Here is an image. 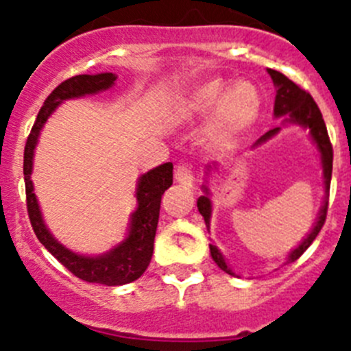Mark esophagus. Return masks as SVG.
Segmentation results:
<instances>
[{"label":"esophagus","mask_w":351,"mask_h":351,"mask_svg":"<svg viewBox=\"0 0 351 351\" xmlns=\"http://www.w3.org/2000/svg\"><path fill=\"white\" fill-rule=\"evenodd\" d=\"M175 180L184 187H193L194 185V175L193 169L189 166H178L175 169Z\"/></svg>","instance_id":"obj_1"}]
</instances>
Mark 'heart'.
Masks as SVG:
<instances>
[{
    "label": "heart",
    "instance_id": "heart-1",
    "mask_svg": "<svg viewBox=\"0 0 351 351\" xmlns=\"http://www.w3.org/2000/svg\"><path fill=\"white\" fill-rule=\"evenodd\" d=\"M184 109L194 118L210 114L203 141L210 150L233 148L252 129L261 112V93L254 83L239 79L226 84L224 79H208L189 91Z\"/></svg>",
    "mask_w": 351,
    "mask_h": 351
}]
</instances>
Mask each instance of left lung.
Here are the masks:
<instances>
[{
  "mask_svg": "<svg viewBox=\"0 0 351 351\" xmlns=\"http://www.w3.org/2000/svg\"><path fill=\"white\" fill-rule=\"evenodd\" d=\"M267 72L270 74L274 81V86H276V102H274V117L281 118L282 123L276 129L268 130L265 136H261L258 141L254 143L252 148L263 145L268 139H272L274 136L279 134V130L282 127H288V125H297V127H302V129L309 130L311 141L315 143L316 148L319 152V160H322V169H323V189H325V196H323L322 208L318 212V217L316 222L313 224L309 233L306 234V239L298 243L293 251L289 252L288 258H286V263H291V261L298 260L300 256L306 252V249L309 247L313 240L318 237L319 230H322L325 217H327V208H328V189H330V178H332V145L330 139H328L327 127H325V121H323L322 112H319L318 106L313 100V97L304 91L302 88L297 86V84L291 81V79L286 77L285 74L277 72V70L267 69ZM222 171V166L217 162H212L205 167V182L201 185L203 189V196L197 197V210L205 219L206 230H210V219H212V199H210V180L215 176V173ZM210 254H212V260L217 263V267L221 268L222 272L230 274V276H237V274L231 270V267L228 265L226 258L222 256V252L219 251V247L215 243H210Z\"/></svg>",
  "mask_w": 351,
  "mask_h": 351,
  "instance_id": "1",
  "label": "left lung"
}]
</instances>
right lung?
I'll use <instances>...</instances> for the list:
<instances>
[{
	"label": "right lung",
	"instance_id": "right-lung-1",
	"mask_svg": "<svg viewBox=\"0 0 351 351\" xmlns=\"http://www.w3.org/2000/svg\"><path fill=\"white\" fill-rule=\"evenodd\" d=\"M118 79L112 72L102 74H81L66 79L53 93L45 99L35 125H33L29 138L24 148V184H26V203H28L29 221L36 239L56 258L63 267H66L75 277L86 282H99L106 286H121L136 281L145 274L154 254V240L157 231L158 212H160V199L164 191L173 184V164L166 162L154 167L148 173L138 178L136 185V199L138 206L130 215L127 237L117 243L111 251L104 254H79L70 251L62 242L54 239V234L49 231L47 224L42 215L40 205L36 199L35 187L32 182L33 157L35 148L38 145V138L47 123L49 117L60 108V104L79 97L97 95L100 91H106L114 86Z\"/></svg>",
	"mask_w": 351,
	"mask_h": 351
}]
</instances>
